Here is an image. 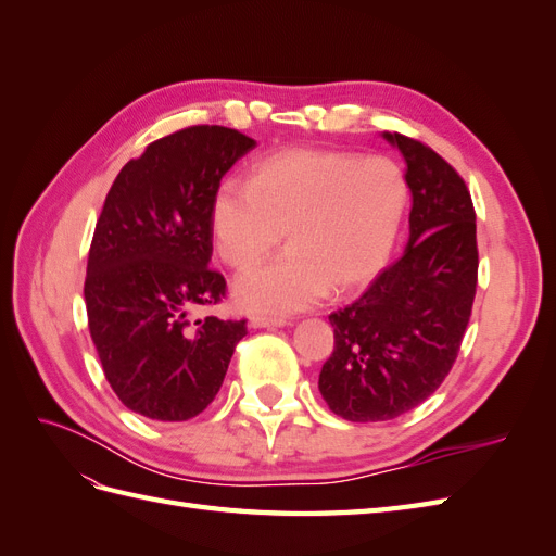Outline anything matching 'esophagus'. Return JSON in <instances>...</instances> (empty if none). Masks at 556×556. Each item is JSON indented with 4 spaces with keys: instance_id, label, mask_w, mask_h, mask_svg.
I'll return each mask as SVG.
<instances>
[{
    "instance_id": "obj_1",
    "label": "esophagus",
    "mask_w": 556,
    "mask_h": 556,
    "mask_svg": "<svg viewBox=\"0 0 556 556\" xmlns=\"http://www.w3.org/2000/svg\"><path fill=\"white\" fill-rule=\"evenodd\" d=\"M285 325H290V319L268 317V315H252L250 317V327H255V329H276V327H285Z\"/></svg>"
}]
</instances>
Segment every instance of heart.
Returning <instances> with one entry per match:
<instances>
[{
	"label": "heart",
	"instance_id": "obj_1",
	"mask_svg": "<svg viewBox=\"0 0 556 556\" xmlns=\"http://www.w3.org/2000/svg\"><path fill=\"white\" fill-rule=\"evenodd\" d=\"M408 206V178L387 155L290 148L260 160L250 180H223L211 199L220 260L245 271L285 229L290 250L237 282V301L257 313L301 311L323 296L371 282L392 255Z\"/></svg>",
	"mask_w": 556,
	"mask_h": 556
}]
</instances>
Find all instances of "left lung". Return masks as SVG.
I'll return each mask as SVG.
<instances>
[{
  "label": "left lung",
  "instance_id": "1",
  "mask_svg": "<svg viewBox=\"0 0 556 556\" xmlns=\"http://www.w3.org/2000/svg\"><path fill=\"white\" fill-rule=\"evenodd\" d=\"M408 164L410 239L368 290L329 315L319 394L348 422H384L427 401L457 362L478 288L476 208L464 178L427 143L384 134Z\"/></svg>",
  "mask_w": 556,
  "mask_h": 556
}]
</instances>
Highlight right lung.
Masks as SVG:
<instances>
[{
	"label": "right lung",
	"mask_w": 556,
	"mask_h": 556,
	"mask_svg": "<svg viewBox=\"0 0 556 556\" xmlns=\"http://www.w3.org/2000/svg\"><path fill=\"white\" fill-rule=\"evenodd\" d=\"M255 141L192 125L146 146L106 194L83 285L88 329L115 396L134 413L182 422L220 392L245 319L192 311L220 304L211 199Z\"/></svg>",
	"instance_id": "right-lung-1"
}]
</instances>
